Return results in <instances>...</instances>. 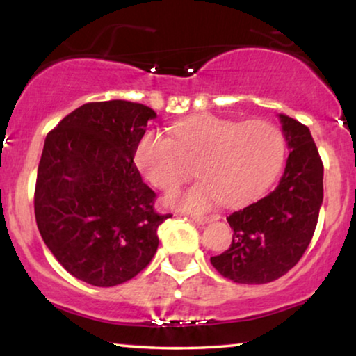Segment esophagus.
<instances>
[{
	"label": "esophagus",
	"mask_w": 356,
	"mask_h": 356,
	"mask_svg": "<svg viewBox=\"0 0 356 356\" xmlns=\"http://www.w3.org/2000/svg\"><path fill=\"white\" fill-rule=\"evenodd\" d=\"M193 220L199 223V225H204V223L217 220V216H193Z\"/></svg>",
	"instance_id": "esophagus-1"
}]
</instances>
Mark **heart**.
<instances>
[{"mask_svg": "<svg viewBox=\"0 0 356 356\" xmlns=\"http://www.w3.org/2000/svg\"><path fill=\"white\" fill-rule=\"evenodd\" d=\"M284 152V138L270 121L240 123L197 115L175 124L172 138L147 131L136 147L134 162L144 178L162 191L177 189L196 172L202 181L167 201L188 211H206L220 199L227 206L256 199L279 172Z\"/></svg>", "mask_w": 356, "mask_h": 356, "instance_id": "b5f03b06", "label": "heart"}]
</instances>
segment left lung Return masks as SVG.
<instances>
[{"mask_svg": "<svg viewBox=\"0 0 356 356\" xmlns=\"http://www.w3.org/2000/svg\"><path fill=\"white\" fill-rule=\"evenodd\" d=\"M290 154L279 186L227 217L232 245L212 256L217 272L236 284H267L285 275L305 254L323 204V160L300 121L279 115Z\"/></svg>", "mask_w": 356, "mask_h": 356, "instance_id": "1", "label": "left lung"}]
</instances>
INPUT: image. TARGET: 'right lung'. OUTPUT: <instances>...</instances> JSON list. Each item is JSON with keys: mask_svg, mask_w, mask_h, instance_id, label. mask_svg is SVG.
<instances>
[{"mask_svg": "<svg viewBox=\"0 0 356 356\" xmlns=\"http://www.w3.org/2000/svg\"><path fill=\"white\" fill-rule=\"evenodd\" d=\"M155 111L128 100L89 102L47 134L33 209L58 262L95 286L128 282L149 266L157 228L172 213L154 209L134 154Z\"/></svg>", "mask_w": 356, "mask_h": 356, "instance_id": "obj_1", "label": "right lung"}]
</instances>
